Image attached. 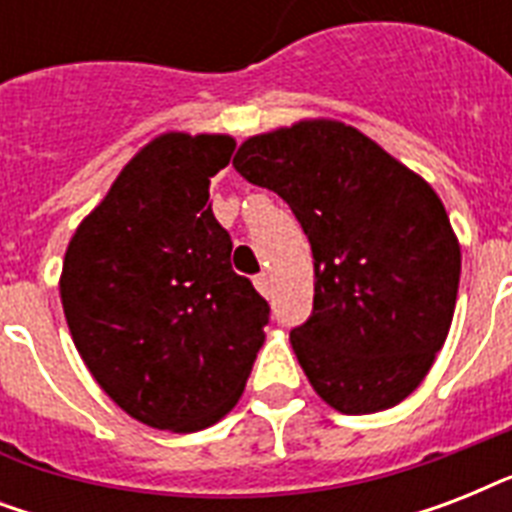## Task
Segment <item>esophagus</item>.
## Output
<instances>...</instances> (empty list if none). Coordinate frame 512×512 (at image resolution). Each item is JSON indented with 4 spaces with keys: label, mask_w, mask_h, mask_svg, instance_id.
<instances>
[{
    "label": "esophagus",
    "mask_w": 512,
    "mask_h": 512,
    "mask_svg": "<svg viewBox=\"0 0 512 512\" xmlns=\"http://www.w3.org/2000/svg\"><path fill=\"white\" fill-rule=\"evenodd\" d=\"M255 287L260 295H271V279H268V273H260V276H255Z\"/></svg>",
    "instance_id": "esophagus-1"
}]
</instances>
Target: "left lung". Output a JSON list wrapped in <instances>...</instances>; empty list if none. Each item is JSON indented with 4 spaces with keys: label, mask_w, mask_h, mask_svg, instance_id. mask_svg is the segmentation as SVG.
Segmentation results:
<instances>
[{
    "label": "left lung",
    "mask_w": 512,
    "mask_h": 512,
    "mask_svg": "<svg viewBox=\"0 0 512 512\" xmlns=\"http://www.w3.org/2000/svg\"><path fill=\"white\" fill-rule=\"evenodd\" d=\"M233 167L279 193L311 241L313 311L292 348L342 414L404 401L452 327L460 244L436 191L340 122L249 138Z\"/></svg>",
    "instance_id": "8db88e82"
}]
</instances>
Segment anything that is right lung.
I'll return each instance as SVG.
<instances>
[{
  "label": "right lung",
  "mask_w": 512,
  "mask_h": 512,
  "mask_svg": "<svg viewBox=\"0 0 512 512\" xmlns=\"http://www.w3.org/2000/svg\"><path fill=\"white\" fill-rule=\"evenodd\" d=\"M233 148L228 135L156 138L66 249L60 297L76 350L151 428L193 433L231 412L271 319L209 207V177Z\"/></svg>",
  "instance_id": "obj_1"
}]
</instances>
